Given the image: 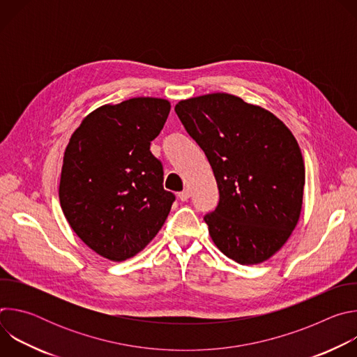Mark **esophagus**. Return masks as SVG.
Instances as JSON below:
<instances>
[{
	"label": "esophagus",
	"instance_id": "obj_1",
	"mask_svg": "<svg viewBox=\"0 0 357 357\" xmlns=\"http://www.w3.org/2000/svg\"><path fill=\"white\" fill-rule=\"evenodd\" d=\"M189 196H190V192H189L188 189H185V190H182V192H179V193H178V197H179L182 202L188 200V199H189Z\"/></svg>",
	"mask_w": 357,
	"mask_h": 357
}]
</instances>
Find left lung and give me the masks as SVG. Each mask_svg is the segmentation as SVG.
Segmentation results:
<instances>
[{
  "label": "left lung",
  "mask_w": 357,
  "mask_h": 357,
  "mask_svg": "<svg viewBox=\"0 0 357 357\" xmlns=\"http://www.w3.org/2000/svg\"><path fill=\"white\" fill-rule=\"evenodd\" d=\"M175 112L218 182L219 205L205 216L213 243L243 266L268 260L302 209L305 167L295 137L268 110L227 93L181 100Z\"/></svg>",
  "instance_id": "8db88e82"
}]
</instances>
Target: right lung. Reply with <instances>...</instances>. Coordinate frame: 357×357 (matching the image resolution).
Segmentation results:
<instances>
[{
    "instance_id": "1",
    "label": "right lung",
    "mask_w": 357,
    "mask_h": 357,
    "mask_svg": "<svg viewBox=\"0 0 357 357\" xmlns=\"http://www.w3.org/2000/svg\"><path fill=\"white\" fill-rule=\"evenodd\" d=\"M171 103L134 97L87 114L65 149L61 208L79 238L112 261L134 257L165 223L175 195L151 154Z\"/></svg>"
}]
</instances>
